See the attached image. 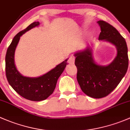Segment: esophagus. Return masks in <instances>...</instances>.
I'll return each mask as SVG.
<instances>
[{
	"instance_id": "esophagus-1",
	"label": "esophagus",
	"mask_w": 130,
	"mask_h": 130,
	"mask_svg": "<svg viewBox=\"0 0 130 130\" xmlns=\"http://www.w3.org/2000/svg\"><path fill=\"white\" fill-rule=\"evenodd\" d=\"M74 60H75L74 57H73V56H71V57L69 58V59H68V62H69V64H74Z\"/></svg>"
}]
</instances>
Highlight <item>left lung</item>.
Returning a JSON list of instances; mask_svg holds the SVG:
<instances>
[{
  "label": "left lung",
  "mask_w": 130,
  "mask_h": 130,
  "mask_svg": "<svg viewBox=\"0 0 130 130\" xmlns=\"http://www.w3.org/2000/svg\"><path fill=\"white\" fill-rule=\"evenodd\" d=\"M98 23L101 28L98 39L115 45L117 55L109 65L100 66L94 62L91 49L87 48L74 54L75 65L81 90L93 98H102L114 90L126 73L128 47L125 39L114 27L103 21H98Z\"/></svg>",
  "instance_id": "obj_1"
}]
</instances>
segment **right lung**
Listing matches in <instances>:
<instances>
[{"instance_id":"1","label":"right lung","mask_w":130,"mask_h":130,"mask_svg":"<svg viewBox=\"0 0 130 130\" xmlns=\"http://www.w3.org/2000/svg\"><path fill=\"white\" fill-rule=\"evenodd\" d=\"M39 25V22H33L15 36L5 56V74L9 85L22 97L34 101L44 100L53 94L59 77L68 64V59H66L55 68L38 77L23 76L17 70L14 63V53L20 37L25 32Z\"/></svg>"}]
</instances>
